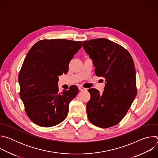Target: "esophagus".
<instances>
[{
    "instance_id": "34e87169",
    "label": "esophagus",
    "mask_w": 158,
    "mask_h": 158,
    "mask_svg": "<svg viewBox=\"0 0 158 158\" xmlns=\"http://www.w3.org/2000/svg\"><path fill=\"white\" fill-rule=\"evenodd\" d=\"M79 89L80 90V91H86V90H87L86 88H85V87H84L82 86H79Z\"/></svg>"
}]
</instances>
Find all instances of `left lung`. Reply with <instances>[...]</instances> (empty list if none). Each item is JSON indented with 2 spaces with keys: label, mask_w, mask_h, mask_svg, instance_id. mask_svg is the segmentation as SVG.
Returning <instances> with one entry per match:
<instances>
[{
  "label": "left lung",
  "mask_w": 158,
  "mask_h": 158,
  "mask_svg": "<svg viewBox=\"0 0 158 158\" xmlns=\"http://www.w3.org/2000/svg\"><path fill=\"white\" fill-rule=\"evenodd\" d=\"M82 46L93 60L95 74L106 81L102 94L88 89V119L99 127L114 126L126 116L137 94L134 61L125 48L104 38L84 41Z\"/></svg>",
  "instance_id": "obj_1"
}]
</instances>
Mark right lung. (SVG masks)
<instances>
[{
	"mask_svg": "<svg viewBox=\"0 0 158 158\" xmlns=\"http://www.w3.org/2000/svg\"><path fill=\"white\" fill-rule=\"evenodd\" d=\"M82 41L44 39L28 52L19 72L20 97L29 119L42 127H52L67 117L69 102L78 94L77 86L59 93L58 76L81 48Z\"/></svg>",
	"mask_w": 158,
	"mask_h": 158,
	"instance_id": "1",
	"label": "right lung"
}]
</instances>
